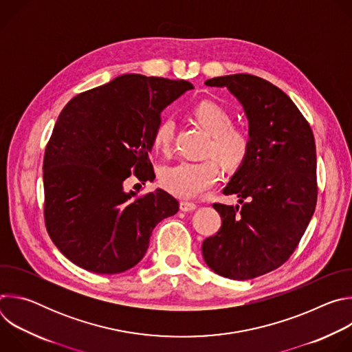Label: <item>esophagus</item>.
I'll list each match as a JSON object with an SVG mask.
<instances>
[{
    "label": "esophagus",
    "mask_w": 352,
    "mask_h": 352,
    "mask_svg": "<svg viewBox=\"0 0 352 352\" xmlns=\"http://www.w3.org/2000/svg\"><path fill=\"white\" fill-rule=\"evenodd\" d=\"M196 205L195 204H192V202H186V200H182V202L179 204V209H181V212H193V210H196Z\"/></svg>",
    "instance_id": "1"
}]
</instances>
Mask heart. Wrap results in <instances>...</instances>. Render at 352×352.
Here are the masks:
<instances>
[{
    "label": "heart",
    "instance_id": "obj_1",
    "mask_svg": "<svg viewBox=\"0 0 352 352\" xmlns=\"http://www.w3.org/2000/svg\"><path fill=\"white\" fill-rule=\"evenodd\" d=\"M192 114L197 124L212 135L208 146L209 155H214L226 167L241 166L250 150L249 135L238 128H232L231 116L213 102H202L193 107ZM174 136V122L163 120L155 133L153 146L160 152H168ZM220 178V166L216 159L202 162H179L160 171L162 185L178 197L192 199L213 188Z\"/></svg>",
    "mask_w": 352,
    "mask_h": 352
}]
</instances>
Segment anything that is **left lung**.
<instances>
[{
    "label": "left lung",
    "mask_w": 352,
    "mask_h": 352,
    "mask_svg": "<svg viewBox=\"0 0 352 352\" xmlns=\"http://www.w3.org/2000/svg\"><path fill=\"white\" fill-rule=\"evenodd\" d=\"M227 87L243 107L250 150L224 195L239 205L214 204L219 232L202 243L206 265L232 280H249L280 267L302 238L316 208V146L308 121L273 83L249 74L209 79Z\"/></svg>",
    "instance_id": "left-lung-1"
}]
</instances>
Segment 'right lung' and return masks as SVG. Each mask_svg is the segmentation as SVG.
<instances>
[{
  "mask_svg": "<svg viewBox=\"0 0 352 352\" xmlns=\"http://www.w3.org/2000/svg\"><path fill=\"white\" fill-rule=\"evenodd\" d=\"M193 85L125 74L75 96L61 111L43 163L50 238L76 266L117 274L138 265L153 228L178 209L163 189L124 190L135 173L155 179L148 153L162 111Z\"/></svg>",
  "mask_w": 352,
  "mask_h": 352,
  "instance_id": "obj_1",
  "label": "right lung"
}]
</instances>
